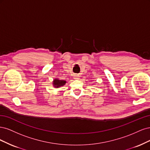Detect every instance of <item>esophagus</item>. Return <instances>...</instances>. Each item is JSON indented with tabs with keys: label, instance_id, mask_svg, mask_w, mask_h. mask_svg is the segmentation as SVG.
Returning a JSON list of instances; mask_svg holds the SVG:
<instances>
[{
	"label": "esophagus",
	"instance_id": "1",
	"mask_svg": "<svg viewBox=\"0 0 150 150\" xmlns=\"http://www.w3.org/2000/svg\"><path fill=\"white\" fill-rule=\"evenodd\" d=\"M79 78H80L79 75H75V76H74V79H76V80H79Z\"/></svg>",
	"mask_w": 150,
	"mask_h": 150
}]
</instances>
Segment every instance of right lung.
Segmentation results:
<instances>
[{
  "instance_id": "1",
  "label": "right lung",
  "mask_w": 150,
  "mask_h": 150,
  "mask_svg": "<svg viewBox=\"0 0 150 150\" xmlns=\"http://www.w3.org/2000/svg\"><path fill=\"white\" fill-rule=\"evenodd\" d=\"M66 82L67 81L65 80H60L59 79H55L54 80V81H53V85H54V86L55 88H59L60 86L65 85Z\"/></svg>"
}]
</instances>
